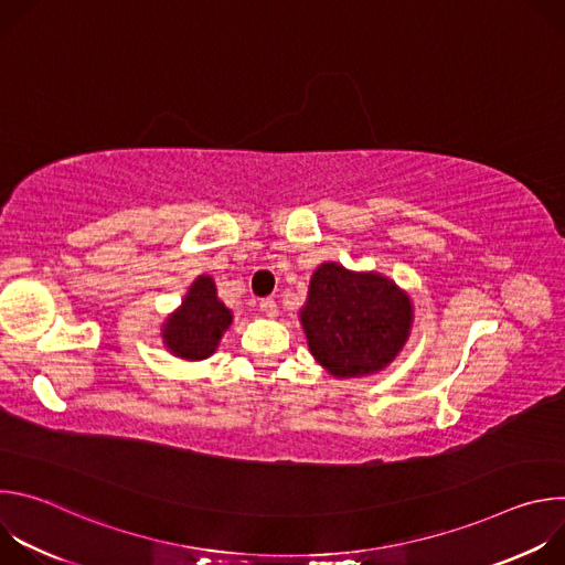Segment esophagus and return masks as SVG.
Listing matches in <instances>:
<instances>
[{
	"mask_svg": "<svg viewBox=\"0 0 565 565\" xmlns=\"http://www.w3.org/2000/svg\"><path fill=\"white\" fill-rule=\"evenodd\" d=\"M259 310L273 317V315H277V301H275L273 297H264V299L259 301Z\"/></svg>",
	"mask_w": 565,
	"mask_h": 565,
	"instance_id": "obj_1",
	"label": "esophagus"
}]
</instances>
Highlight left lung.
<instances>
[{
  "label": "left lung",
  "instance_id": "1",
  "mask_svg": "<svg viewBox=\"0 0 565 565\" xmlns=\"http://www.w3.org/2000/svg\"><path fill=\"white\" fill-rule=\"evenodd\" d=\"M301 324L315 360L335 377L384 369L407 342L412 301L380 275L321 264L308 288Z\"/></svg>",
  "mask_w": 565,
  "mask_h": 565
}]
</instances>
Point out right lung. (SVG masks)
Instances as JSON below:
<instances>
[{
	"mask_svg": "<svg viewBox=\"0 0 565 565\" xmlns=\"http://www.w3.org/2000/svg\"><path fill=\"white\" fill-rule=\"evenodd\" d=\"M230 321L232 312L216 299L214 281L203 275L192 284L183 306L168 319L163 340L174 355L203 360L214 353Z\"/></svg>",
	"mask_w": 565,
	"mask_h": 565,
	"instance_id": "obj_1",
	"label": "right lung"
}]
</instances>
